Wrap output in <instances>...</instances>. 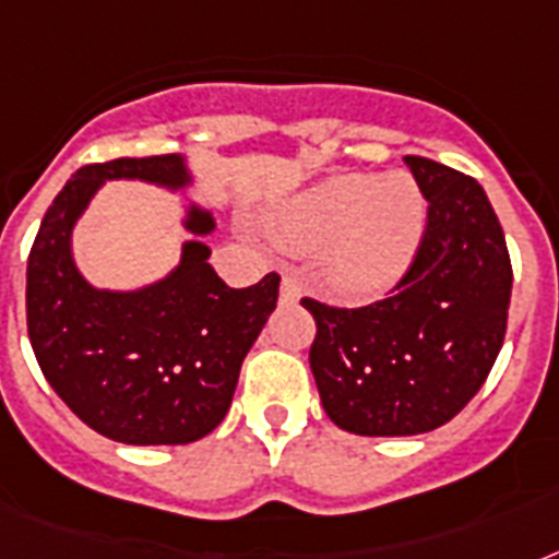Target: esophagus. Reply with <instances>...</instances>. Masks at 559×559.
I'll return each instance as SVG.
<instances>
[{
  "label": "esophagus",
  "instance_id": "obj_1",
  "mask_svg": "<svg viewBox=\"0 0 559 559\" xmlns=\"http://www.w3.org/2000/svg\"><path fill=\"white\" fill-rule=\"evenodd\" d=\"M298 298V278L293 275V272H281V301L284 305H289V301H296Z\"/></svg>",
  "mask_w": 559,
  "mask_h": 559
}]
</instances>
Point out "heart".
Masks as SVG:
<instances>
[{
	"label": "heart",
	"mask_w": 559,
	"mask_h": 559,
	"mask_svg": "<svg viewBox=\"0 0 559 559\" xmlns=\"http://www.w3.org/2000/svg\"><path fill=\"white\" fill-rule=\"evenodd\" d=\"M278 228L296 243H328L333 281L368 296L397 284L412 266L426 228V200L408 174H340L293 197L281 209Z\"/></svg>",
	"instance_id": "b5f03b06"
}]
</instances>
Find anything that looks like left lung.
<instances>
[{
	"instance_id": "8db88e82",
	"label": "left lung",
	"mask_w": 559,
	"mask_h": 559,
	"mask_svg": "<svg viewBox=\"0 0 559 559\" xmlns=\"http://www.w3.org/2000/svg\"><path fill=\"white\" fill-rule=\"evenodd\" d=\"M403 162L429 205L391 296L366 307L301 298L324 412L368 438L432 432L459 415L502 350L511 307V254L485 188L441 162Z\"/></svg>"
}]
</instances>
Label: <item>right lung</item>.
I'll list each match as a JSON object with an SVG mask.
<instances>
[{
  "label": "right lung",
  "mask_w": 559,
  "mask_h": 559,
  "mask_svg": "<svg viewBox=\"0 0 559 559\" xmlns=\"http://www.w3.org/2000/svg\"><path fill=\"white\" fill-rule=\"evenodd\" d=\"M104 179H144L170 191L191 182L177 153L86 165L48 205L28 254V340L48 385L104 438L135 447L200 441L235 397L249 348L278 301L281 275L231 289L200 240L182 246L168 278L133 293L86 284L72 258V228ZM193 235L214 228L191 205Z\"/></svg>",
  "instance_id": "right-lung-1"
}]
</instances>
